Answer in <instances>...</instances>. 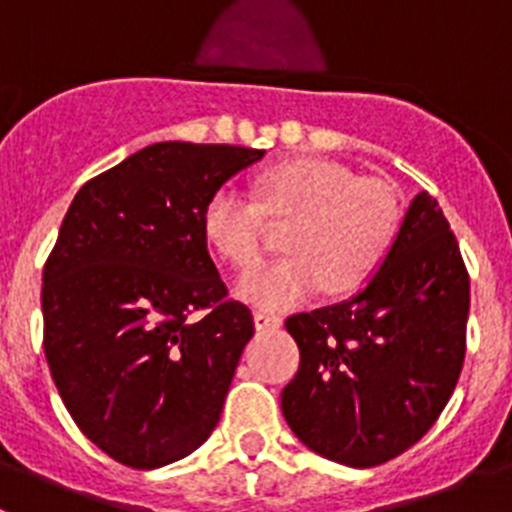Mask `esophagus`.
<instances>
[{"label": "esophagus", "mask_w": 512, "mask_h": 512, "mask_svg": "<svg viewBox=\"0 0 512 512\" xmlns=\"http://www.w3.org/2000/svg\"><path fill=\"white\" fill-rule=\"evenodd\" d=\"M253 325H256V330H277L279 325H282V318H279V315H271V312L256 310L253 312Z\"/></svg>", "instance_id": "34e87169"}]
</instances>
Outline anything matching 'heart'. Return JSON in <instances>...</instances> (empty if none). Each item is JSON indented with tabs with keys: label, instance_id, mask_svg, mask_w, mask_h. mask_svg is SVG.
<instances>
[{
	"label": "heart",
	"instance_id": "heart-1",
	"mask_svg": "<svg viewBox=\"0 0 512 512\" xmlns=\"http://www.w3.org/2000/svg\"><path fill=\"white\" fill-rule=\"evenodd\" d=\"M261 205L233 187L217 189L202 215L210 246L233 266L259 259L264 212L295 217L287 256L261 261L235 279V295L266 310H287L315 292L351 295L382 269L402 223L395 189L328 158L302 156L259 176Z\"/></svg>",
	"mask_w": 512,
	"mask_h": 512
}]
</instances>
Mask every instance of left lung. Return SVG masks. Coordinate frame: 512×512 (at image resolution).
Here are the masks:
<instances>
[{
  "instance_id": "left-lung-1",
  "label": "left lung",
  "mask_w": 512,
  "mask_h": 512,
  "mask_svg": "<svg viewBox=\"0 0 512 512\" xmlns=\"http://www.w3.org/2000/svg\"><path fill=\"white\" fill-rule=\"evenodd\" d=\"M469 274L449 220L418 192L382 269L348 300L287 318L300 369L287 425L346 467L395 459L446 408L464 364Z\"/></svg>"
}]
</instances>
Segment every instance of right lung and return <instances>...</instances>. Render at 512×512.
Segmentation results:
<instances>
[{"mask_svg":"<svg viewBox=\"0 0 512 512\" xmlns=\"http://www.w3.org/2000/svg\"><path fill=\"white\" fill-rule=\"evenodd\" d=\"M261 158L153 143L84 184L63 217L43 269L45 359L81 433L125 467L184 459L220 420L253 318L225 300L202 215Z\"/></svg>","mask_w":512,"mask_h":512,"instance_id":"1","label":"right lung"}]
</instances>
